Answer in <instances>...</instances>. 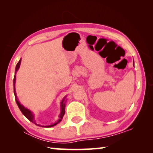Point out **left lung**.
Masks as SVG:
<instances>
[{"label":"left lung","mask_w":153,"mask_h":153,"mask_svg":"<svg viewBox=\"0 0 153 153\" xmlns=\"http://www.w3.org/2000/svg\"><path fill=\"white\" fill-rule=\"evenodd\" d=\"M133 62H134V61H133ZM133 65H134V64H133Z\"/></svg>","instance_id":"1"}]
</instances>
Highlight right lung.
<instances>
[{
    "label": "right lung",
    "mask_w": 153,
    "mask_h": 153,
    "mask_svg": "<svg viewBox=\"0 0 153 153\" xmlns=\"http://www.w3.org/2000/svg\"><path fill=\"white\" fill-rule=\"evenodd\" d=\"M21 61H22V59H20L18 62L16 67H15V76H14V79H13V87H14V94H15V101L17 102V105L18 107H19L20 111H22V113L24 114V115H25V117L27 118L28 120H29L31 122L33 123L34 124H36V126H40V127H44V128H51V127H53L56 126V124H58L59 122H61L62 119H63V115H65V102H66V99L65 98L67 96H65L63 98V100H61V113L60 115L59 116V120H57V121H56L55 123H54L53 124H51V125H49V126H41L39 125V124H37L36 122L35 121V119H34V115H33V113H32V111L30 110L27 109V108H25V107H24L22 105L20 104V102L18 101V98L17 97V94H16V92H15V81H16V72L18 71V69H19V67H20V64H21Z\"/></svg>",
    "instance_id": "obj_1"
}]
</instances>
